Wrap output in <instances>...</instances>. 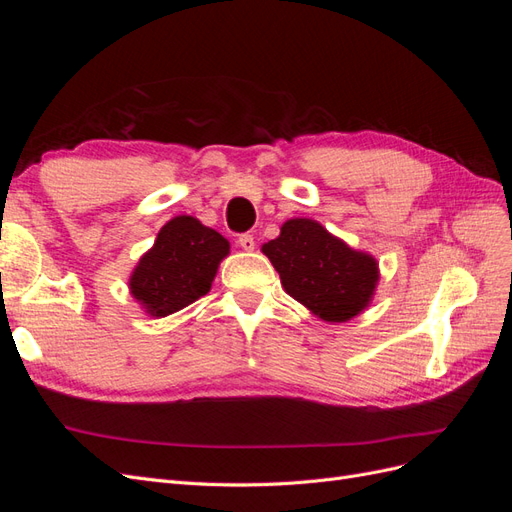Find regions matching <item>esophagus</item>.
I'll return each instance as SVG.
<instances>
[{"instance_id":"34e87169","label":"esophagus","mask_w":512,"mask_h":512,"mask_svg":"<svg viewBox=\"0 0 512 512\" xmlns=\"http://www.w3.org/2000/svg\"><path fill=\"white\" fill-rule=\"evenodd\" d=\"M239 245L243 247L245 252H254L256 241H254V237H252V235H241V237H239Z\"/></svg>"}]
</instances>
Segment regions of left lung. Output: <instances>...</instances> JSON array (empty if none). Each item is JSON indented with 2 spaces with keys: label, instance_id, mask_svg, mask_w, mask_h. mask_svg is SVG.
<instances>
[{
  "label": "left lung",
  "instance_id": "obj_1",
  "mask_svg": "<svg viewBox=\"0 0 512 512\" xmlns=\"http://www.w3.org/2000/svg\"><path fill=\"white\" fill-rule=\"evenodd\" d=\"M284 290L324 322H348L369 307L380 280L378 260L354 250L320 222L286 220L280 237L262 245Z\"/></svg>",
  "mask_w": 512,
  "mask_h": 512
}]
</instances>
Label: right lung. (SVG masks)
Returning a JSON list of instances; mask_svg holds the SVG:
<instances>
[{
	"instance_id": "1",
	"label": "right lung",
	"mask_w": 512,
	"mask_h": 512,
	"mask_svg": "<svg viewBox=\"0 0 512 512\" xmlns=\"http://www.w3.org/2000/svg\"><path fill=\"white\" fill-rule=\"evenodd\" d=\"M230 254V243L192 215L168 220L130 273V294L151 318H164L205 297Z\"/></svg>"
}]
</instances>
